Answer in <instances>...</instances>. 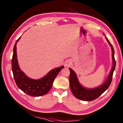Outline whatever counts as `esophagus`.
Masks as SVG:
<instances>
[{
  "label": "esophagus",
  "instance_id": "1",
  "mask_svg": "<svg viewBox=\"0 0 123 123\" xmlns=\"http://www.w3.org/2000/svg\"><path fill=\"white\" fill-rule=\"evenodd\" d=\"M67 66H69V65H70V63H67Z\"/></svg>",
  "mask_w": 123,
  "mask_h": 123
}]
</instances>
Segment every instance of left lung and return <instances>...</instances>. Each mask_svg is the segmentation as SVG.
I'll return each mask as SVG.
<instances>
[{"label": "left lung", "instance_id": "left-lung-1", "mask_svg": "<svg viewBox=\"0 0 123 123\" xmlns=\"http://www.w3.org/2000/svg\"><path fill=\"white\" fill-rule=\"evenodd\" d=\"M106 38L109 45L111 46L112 49V59H113V65L107 79L103 85L95 88L89 89L84 88L79 82L77 75L74 70L71 68H69L70 71L69 77L70 89H71L73 95L80 100L84 101H92L95 100V99L98 98L102 93L105 92L111 85L112 78H113V73L115 69L116 61L114 57V49L113 47L108 39L106 37Z\"/></svg>", "mask_w": 123, "mask_h": 123}]
</instances>
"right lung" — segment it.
I'll return each mask as SVG.
<instances>
[{
	"label": "right lung",
	"mask_w": 123,
	"mask_h": 123,
	"mask_svg": "<svg viewBox=\"0 0 123 123\" xmlns=\"http://www.w3.org/2000/svg\"><path fill=\"white\" fill-rule=\"evenodd\" d=\"M20 37L21 36L15 44L12 60V71L15 82L17 87L28 95L35 97L43 96L51 89L55 78L64 66L52 70L40 79L35 80L28 77L20 70L17 61L16 45Z\"/></svg>",
	"instance_id": "right-lung-1"
}]
</instances>
